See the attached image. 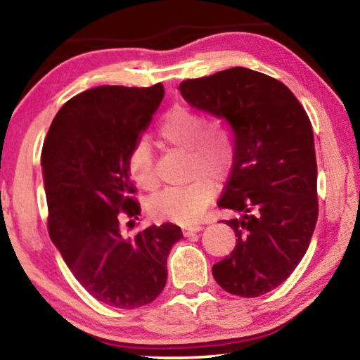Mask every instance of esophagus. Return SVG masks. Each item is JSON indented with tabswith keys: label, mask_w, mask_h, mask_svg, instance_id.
I'll list each match as a JSON object with an SVG mask.
<instances>
[{
	"label": "esophagus",
	"mask_w": 360,
	"mask_h": 360,
	"mask_svg": "<svg viewBox=\"0 0 360 360\" xmlns=\"http://www.w3.org/2000/svg\"><path fill=\"white\" fill-rule=\"evenodd\" d=\"M202 230H203L202 225H188V227L182 229V233H184L186 236H192V235L198 233V231H202Z\"/></svg>",
	"instance_id": "obj_1"
}]
</instances>
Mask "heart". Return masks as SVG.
<instances>
[{"mask_svg": "<svg viewBox=\"0 0 360 360\" xmlns=\"http://www.w3.org/2000/svg\"><path fill=\"white\" fill-rule=\"evenodd\" d=\"M160 138L168 148L187 152L188 176L186 186L169 187L149 202V212L157 219L176 224H193L203 216L214 198V182L227 178L235 158V144L222 125H206L203 115L187 108H174L162 120ZM133 181L144 191H155L154 149L148 138L138 139L129 157Z\"/></svg>", "mask_w": 360, "mask_h": 360, "instance_id": "1", "label": "heart"}]
</instances>
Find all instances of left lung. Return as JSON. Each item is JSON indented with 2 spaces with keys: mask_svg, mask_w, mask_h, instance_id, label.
Instances as JSON below:
<instances>
[{
  "mask_svg": "<svg viewBox=\"0 0 360 360\" xmlns=\"http://www.w3.org/2000/svg\"><path fill=\"white\" fill-rule=\"evenodd\" d=\"M179 90L233 133V165L217 205L231 211L225 224L238 240L212 276L229 294L264 295L300 264L318 221L311 122L283 82L241 66L187 79Z\"/></svg>",
  "mask_w": 360,
  "mask_h": 360,
  "instance_id": "left-lung-1",
  "label": "left lung"
}]
</instances>
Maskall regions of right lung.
I'll use <instances>...</instances> for the list:
<instances>
[{
    "label": "right lung",
    "instance_id": "1",
    "mask_svg": "<svg viewBox=\"0 0 360 360\" xmlns=\"http://www.w3.org/2000/svg\"><path fill=\"white\" fill-rule=\"evenodd\" d=\"M165 95L101 85L72 96L52 120L42 148L49 235L82 288L119 309L144 307L167 284V259L182 231L162 224L129 236L120 214L138 219L130 179L133 146Z\"/></svg>",
    "mask_w": 360,
    "mask_h": 360
}]
</instances>
